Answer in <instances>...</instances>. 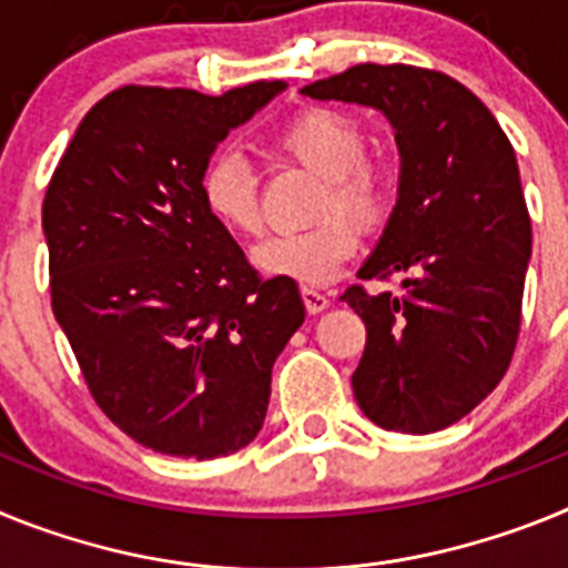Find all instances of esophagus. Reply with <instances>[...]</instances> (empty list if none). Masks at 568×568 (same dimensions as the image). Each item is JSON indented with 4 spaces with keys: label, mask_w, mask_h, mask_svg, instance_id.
I'll return each instance as SVG.
<instances>
[{
    "label": "esophagus",
    "mask_w": 568,
    "mask_h": 568,
    "mask_svg": "<svg viewBox=\"0 0 568 568\" xmlns=\"http://www.w3.org/2000/svg\"><path fill=\"white\" fill-rule=\"evenodd\" d=\"M301 298H304V307H307L313 315L324 313V310L329 307V295H324L315 287H301Z\"/></svg>",
    "instance_id": "obj_1"
}]
</instances>
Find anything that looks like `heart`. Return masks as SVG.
Returning <instances> with one entry per match:
<instances>
[{
	"instance_id": "heart-1",
	"label": "heart",
	"mask_w": 568,
	"mask_h": 568,
	"mask_svg": "<svg viewBox=\"0 0 568 568\" xmlns=\"http://www.w3.org/2000/svg\"><path fill=\"white\" fill-rule=\"evenodd\" d=\"M284 159L321 175L315 193V224L278 233L258 244L255 264L273 278L327 284L344 270L361 244V229L389 219L398 195L393 162L366 150V133L355 115L333 108H307L275 135ZM202 199L210 213L241 235L264 227L258 179L239 153L215 155L202 175Z\"/></svg>"
}]
</instances>
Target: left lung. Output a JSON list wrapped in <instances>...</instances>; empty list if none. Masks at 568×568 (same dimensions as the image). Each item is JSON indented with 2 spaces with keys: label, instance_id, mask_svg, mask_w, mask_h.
Returning a JSON list of instances; mask_svg holds the SVG:
<instances>
[{
  "label": "left lung",
  "instance_id": "left-lung-1",
  "mask_svg": "<svg viewBox=\"0 0 568 568\" xmlns=\"http://www.w3.org/2000/svg\"><path fill=\"white\" fill-rule=\"evenodd\" d=\"M301 93L369 104L395 128L398 204L358 278L404 273V293L341 295L366 327L353 393L381 429L438 433L500 384L518 344L531 222L515 150L440 70L366 62Z\"/></svg>",
  "mask_w": 568,
  "mask_h": 568
}]
</instances>
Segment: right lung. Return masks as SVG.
Instances as JSON below:
<instances>
[{"label": "right lung", "mask_w": 568, "mask_h": 568, "mask_svg": "<svg viewBox=\"0 0 568 568\" xmlns=\"http://www.w3.org/2000/svg\"><path fill=\"white\" fill-rule=\"evenodd\" d=\"M278 90L124 84L88 110L44 193L53 315L99 409L153 453L244 449L304 324L298 284L261 278L202 199L219 142Z\"/></svg>", "instance_id": "right-lung-1"}]
</instances>
